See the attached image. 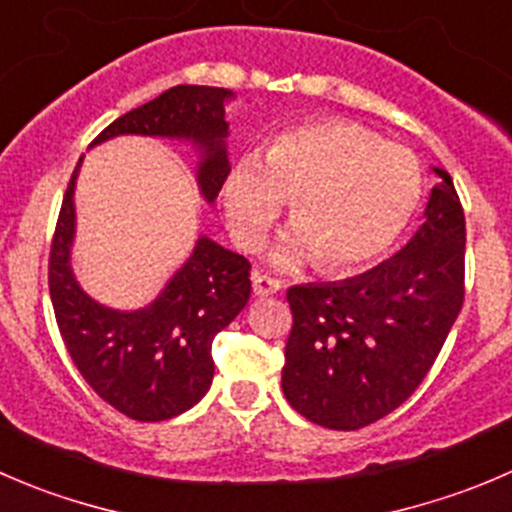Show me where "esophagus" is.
Instances as JSON below:
<instances>
[{
    "mask_svg": "<svg viewBox=\"0 0 512 512\" xmlns=\"http://www.w3.org/2000/svg\"><path fill=\"white\" fill-rule=\"evenodd\" d=\"M251 283H254L256 296H276L281 291V281L271 276H263V273H254L251 276Z\"/></svg>",
    "mask_w": 512,
    "mask_h": 512,
    "instance_id": "esophagus-1",
    "label": "esophagus"
}]
</instances>
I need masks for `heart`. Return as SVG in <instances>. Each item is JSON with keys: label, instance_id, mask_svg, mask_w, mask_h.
<instances>
[{"label": "heart", "instance_id": "1", "mask_svg": "<svg viewBox=\"0 0 512 512\" xmlns=\"http://www.w3.org/2000/svg\"><path fill=\"white\" fill-rule=\"evenodd\" d=\"M288 201L286 236L273 261H313L346 276L371 266L401 241L423 199V169L411 149L383 141L353 121L293 126L268 144L263 161L244 156L221 189L226 226L244 251H256Z\"/></svg>", "mask_w": 512, "mask_h": 512}]
</instances>
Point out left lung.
I'll list each match as a JSON object with an SVG mask.
<instances>
[{
  "mask_svg": "<svg viewBox=\"0 0 512 512\" xmlns=\"http://www.w3.org/2000/svg\"><path fill=\"white\" fill-rule=\"evenodd\" d=\"M433 171L440 184L406 249L358 278L286 291L283 396L316 426L366 428L406 403L463 308V206L448 171Z\"/></svg>",
  "mask_w": 512,
  "mask_h": 512,
  "instance_id": "8db88e82",
  "label": "left lung"
}]
</instances>
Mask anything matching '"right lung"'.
<instances>
[{"label":"right lung","instance_id":"right-lung-1","mask_svg":"<svg viewBox=\"0 0 512 512\" xmlns=\"http://www.w3.org/2000/svg\"><path fill=\"white\" fill-rule=\"evenodd\" d=\"M229 96L231 91L216 86H171L111 121L91 146L119 134L191 139L201 149V194L214 201L231 171L224 146ZM79 164L64 191L49 251V293L59 333L77 371L101 401L134 421H169L209 391L214 381L211 343L249 303L251 263L199 239L189 261L151 306L129 313L99 306L79 288L69 266Z\"/></svg>","mask_w":512,"mask_h":512}]
</instances>
